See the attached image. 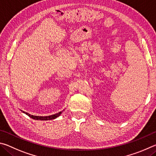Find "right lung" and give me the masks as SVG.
Segmentation results:
<instances>
[{
    "label": "right lung",
    "mask_w": 156,
    "mask_h": 156,
    "mask_svg": "<svg viewBox=\"0 0 156 156\" xmlns=\"http://www.w3.org/2000/svg\"><path fill=\"white\" fill-rule=\"evenodd\" d=\"M62 112H59V113L55 114H53V115H51V116H33L31 115V114H29L27 112H23L24 113H25L27 116H29V117H31V119H35V120H40V121H47V120H52V119H54L57 118V117H58L60 114L62 113Z\"/></svg>",
    "instance_id": "add662e5"
}]
</instances>
